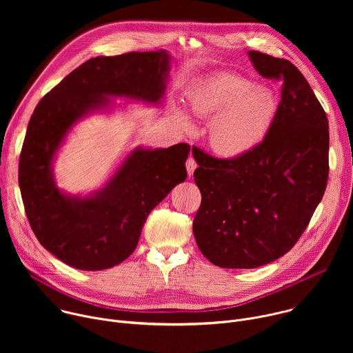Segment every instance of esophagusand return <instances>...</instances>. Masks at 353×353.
Here are the masks:
<instances>
[{"mask_svg":"<svg viewBox=\"0 0 353 353\" xmlns=\"http://www.w3.org/2000/svg\"><path fill=\"white\" fill-rule=\"evenodd\" d=\"M185 168H187V173H188V176H192V173H194V170H195V168H196V162L194 161V158H192V157H190V158L187 159V162H185Z\"/></svg>","mask_w":353,"mask_h":353,"instance_id":"esophagus-1","label":"esophagus"}]
</instances>
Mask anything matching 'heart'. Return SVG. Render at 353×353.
I'll return each instance as SVG.
<instances>
[{
	"label": "heart",
	"instance_id": "obj_1",
	"mask_svg": "<svg viewBox=\"0 0 353 353\" xmlns=\"http://www.w3.org/2000/svg\"><path fill=\"white\" fill-rule=\"evenodd\" d=\"M187 99L191 116L210 121L212 148L228 158L256 149L271 131L278 113V99L271 89L233 74H218L199 82ZM174 117L184 130L194 127L180 109L174 110Z\"/></svg>",
	"mask_w": 353,
	"mask_h": 353
}]
</instances>
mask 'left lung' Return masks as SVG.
I'll list each match as a JSON object with an SVG mask.
<instances>
[{
	"label": "left lung",
	"instance_id": "obj_1",
	"mask_svg": "<svg viewBox=\"0 0 353 353\" xmlns=\"http://www.w3.org/2000/svg\"><path fill=\"white\" fill-rule=\"evenodd\" d=\"M259 74L282 81L271 131L251 152L219 159L192 146L201 205L198 248L222 268H257L285 256L307 228L328 180V119L290 61L248 52Z\"/></svg>",
	"mask_w": 353,
	"mask_h": 353
}]
</instances>
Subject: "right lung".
Wrapping results in <instances>:
<instances>
[{"label": "right lung", "instance_id": "obj_1", "mask_svg": "<svg viewBox=\"0 0 353 353\" xmlns=\"http://www.w3.org/2000/svg\"><path fill=\"white\" fill-rule=\"evenodd\" d=\"M169 61L163 50L90 59L44 94L30 117L19 158L25 212L39 243L70 267L100 271L128 259L150 211L187 177L188 143L137 148L103 190L85 198L61 192L52 170L72 124L109 97L158 102Z\"/></svg>", "mask_w": 353, "mask_h": 353}]
</instances>
